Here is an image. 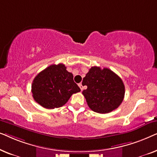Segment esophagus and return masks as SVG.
Wrapping results in <instances>:
<instances>
[{"instance_id": "34e87169", "label": "esophagus", "mask_w": 157, "mask_h": 157, "mask_svg": "<svg viewBox=\"0 0 157 157\" xmlns=\"http://www.w3.org/2000/svg\"><path fill=\"white\" fill-rule=\"evenodd\" d=\"M78 86H79V87H80V89H81V91H83V86L82 83H78Z\"/></svg>"}]
</instances>
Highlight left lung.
Here are the masks:
<instances>
[{"label": "left lung", "instance_id": "8db88e82", "mask_svg": "<svg viewBox=\"0 0 157 157\" xmlns=\"http://www.w3.org/2000/svg\"><path fill=\"white\" fill-rule=\"evenodd\" d=\"M83 82L87 86L83 95L89 108L96 113L111 112L123 101L125 94L123 81L109 68L93 66L83 78Z\"/></svg>", "mask_w": 157, "mask_h": 157}]
</instances>
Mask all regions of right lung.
<instances>
[{
  "mask_svg": "<svg viewBox=\"0 0 157 157\" xmlns=\"http://www.w3.org/2000/svg\"><path fill=\"white\" fill-rule=\"evenodd\" d=\"M31 89L34 100L48 109L63 106L73 94L81 91L63 63L51 65L40 71L33 79Z\"/></svg>",
  "mask_w": 157,
  "mask_h": 157,
  "instance_id": "right-lung-1",
  "label": "right lung"
}]
</instances>
